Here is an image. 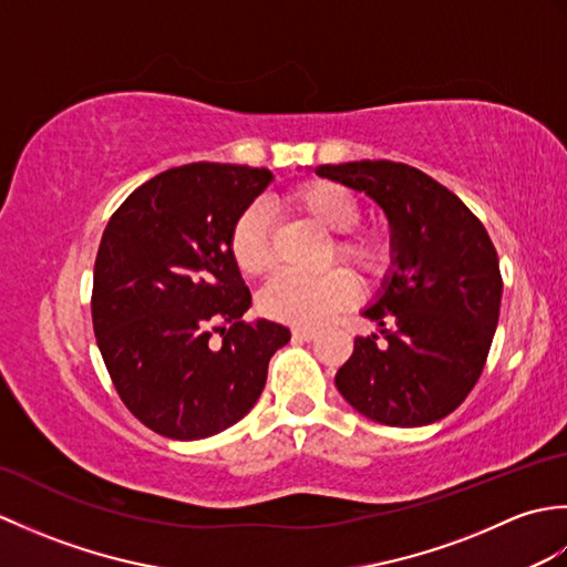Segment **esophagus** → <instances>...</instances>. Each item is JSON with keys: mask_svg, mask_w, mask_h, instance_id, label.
Segmentation results:
<instances>
[{"mask_svg": "<svg viewBox=\"0 0 567 567\" xmlns=\"http://www.w3.org/2000/svg\"><path fill=\"white\" fill-rule=\"evenodd\" d=\"M295 341H315L317 339V329H295L292 331Z\"/></svg>", "mask_w": 567, "mask_h": 567, "instance_id": "34e87169", "label": "esophagus"}]
</instances>
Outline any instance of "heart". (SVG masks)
I'll return each mask as SVG.
<instances>
[{"mask_svg": "<svg viewBox=\"0 0 567 567\" xmlns=\"http://www.w3.org/2000/svg\"><path fill=\"white\" fill-rule=\"evenodd\" d=\"M285 204L321 231L333 234L323 260L327 265L341 260L368 285H380L392 275L396 262L394 236L382 224H358L363 207L351 189L329 179H309L287 192ZM228 252L246 277H260L272 270L270 226L258 207H248L236 216L228 234ZM355 299V277L348 270L331 268L307 280L292 275L275 277L260 295V311L275 321L311 329L351 307Z\"/></svg>", "mask_w": 567, "mask_h": 567, "instance_id": "heart-1", "label": "heart"}]
</instances>
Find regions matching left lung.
Returning <instances> with one entry per match:
<instances>
[{
	"mask_svg": "<svg viewBox=\"0 0 567 567\" xmlns=\"http://www.w3.org/2000/svg\"><path fill=\"white\" fill-rule=\"evenodd\" d=\"M317 175L365 192L384 209L394 272L363 311L380 333L358 336L336 388L388 426H426L465 402L495 339L502 272L483 221L426 173L392 161L319 165Z\"/></svg>",
	"mask_w": 567,
	"mask_h": 567,
	"instance_id": "1",
	"label": "left lung"
}]
</instances>
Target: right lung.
Returning a JSON list of instances; mask_svg holds the SVG:
<instances>
[{
	"label": "right lung",
	"mask_w": 567,
	"mask_h": 567,
	"mask_svg": "<svg viewBox=\"0 0 567 567\" xmlns=\"http://www.w3.org/2000/svg\"><path fill=\"white\" fill-rule=\"evenodd\" d=\"M270 179L248 165L171 167L131 192L104 228L94 336L122 402L161 436L197 441L234 426L290 341L282 323L244 319L250 290L228 252L236 216Z\"/></svg>",
	"instance_id": "obj_1"
}]
</instances>
